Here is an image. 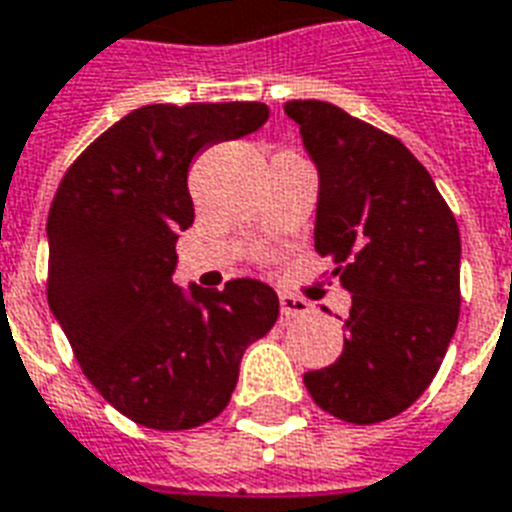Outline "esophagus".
<instances>
[{
	"mask_svg": "<svg viewBox=\"0 0 512 512\" xmlns=\"http://www.w3.org/2000/svg\"><path fill=\"white\" fill-rule=\"evenodd\" d=\"M312 307L307 299H299V296H291V293H283L280 296V312H283L285 318H301V315H307Z\"/></svg>",
	"mask_w": 512,
	"mask_h": 512,
	"instance_id": "34e87169",
	"label": "esophagus"
}]
</instances>
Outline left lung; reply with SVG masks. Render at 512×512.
I'll return each instance as SVG.
<instances>
[{
	"instance_id": "left-lung-1",
	"label": "left lung",
	"mask_w": 512,
	"mask_h": 512,
	"mask_svg": "<svg viewBox=\"0 0 512 512\" xmlns=\"http://www.w3.org/2000/svg\"><path fill=\"white\" fill-rule=\"evenodd\" d=\"M318 165L315 251L352 293L344 350L304 374L331 417L374 425L430 387L459 320V227L398 138L328 101H288Z\"/></svg>"
}]
</instances>
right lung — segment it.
Wrapping results in <instances>:
<instances>
[{
  "label": "right lung",
  "mask_w": 512,
  "mask_h": 512,
  "mask_svg": "<svg viewBox=\"0 0 512 512\" xmlns=\"http://www.w3.org/2000/svg\"><path fill=\"white\" fill-rule=\"evenodd\" d=\"M267 104H152L101 133L66 170L47 216V301L82 374L120 414L192 430L227 408L248 344L280 315L267 283H173L192 227L189 162L259 130Z\"/></svg>",
  "instance_id": "obj_1"
}]
</instances>
